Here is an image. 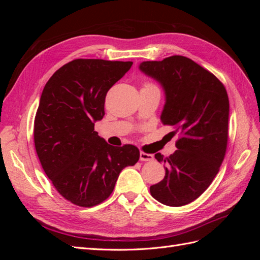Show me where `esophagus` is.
<instances>
[{"instance_id":"34e87169","label":"esophagus","mask_w":260,"mask_h":260,"mask_svg":"<svg viewBox=\"0 0 260 260\" xmlns=\"http://www.w3.org/2000/svg\"><path fill=\"white\" fill-rule=\"evenodd\" d=\"M153 158H154V156L152 154L140 152V159L142 161H149V160H153Z\"/></svg>"}]
</instances>
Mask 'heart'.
I'll return each mask as SVG.
<instances>
[{
  "label": "heart",
  "instance_id": "b5f03b06",
  "mask_svg": "<svg viewBox=\"0 0 260 260\" xmlns=\"http://www.w3.org/2000/svg\"><path fill=\"white\" fill-rule=\"evenodd\" d=\"M149 85H154V84L149 83V82H145V83H144V86H149Z\"/></svg>",
  "mask_w": 260,
  "mask_h": 260
}]
</instances>
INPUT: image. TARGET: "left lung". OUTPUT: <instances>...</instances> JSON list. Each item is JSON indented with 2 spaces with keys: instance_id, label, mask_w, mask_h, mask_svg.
<instances>
[{
  "instance_id": "left-lung-1",
  "label": "left lung",
  "mask_w": 260,
  "mask_h": 260,
  "mask_svg": "<svg viewBox=\"0 0 260 260\" xmlns=\"http://www.w3.org/2000/svg\"><path fill=\"white\" fill-rule=\"evenodd\" d=\"M140 69L161 83L166 104L160 119L179 137L174 154H155L166 174L149 191L165 205L183 206L206 191L224 159L229 98L214 74L181 55L143 61Z\"/></svg>"
}]
</instances>
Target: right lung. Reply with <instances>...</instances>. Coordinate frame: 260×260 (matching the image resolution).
I'll use <instances>...</instances> for the list:
<instances>
[{"instance_id":"obj_1","label":"right lung","mask_w":260,"mask_h":260,"mask_svg":"<svg viewBox=\"0 0 260 260\" xmlns=\"http://www.w3.org/2000/svg\"><path fill=\"white\" fill-rule=\"evenodd\" d=\"M132 61L77 58L46 82L35 118V146L45 175L56 191L80 207L103 203L120 171L136 165L139 148L115 147L94 131L105 115L108 90Z\"/></svg>"}]
</instances>
